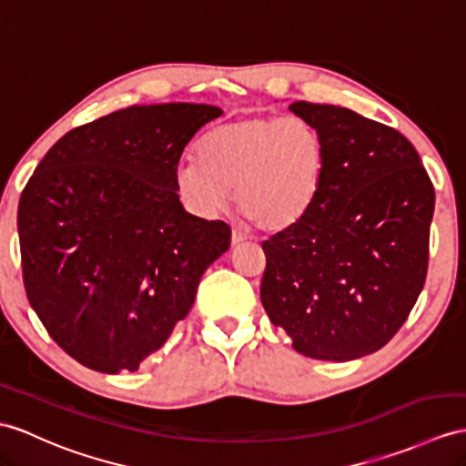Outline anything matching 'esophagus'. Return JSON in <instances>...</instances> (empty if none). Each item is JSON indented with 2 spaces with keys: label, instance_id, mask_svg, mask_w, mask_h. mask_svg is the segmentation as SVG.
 Masks as SVG:
<instances>
[{
  "label": "esophagus",
  "instance_id": "esophagus-1",
  "mask_svg": "<svg viewBox=\"0 0 466 466\" xmlns=\"http://www.w3.org/2000/svg\"><path fill=\"white\" fill-rule=\"evenodd\" d=\"M247 239H248V237L241 229H233L231 231V245H241Z\"/></svg>",
  "mask_w": 466,
  "mask_h": 466
}]
</instances>
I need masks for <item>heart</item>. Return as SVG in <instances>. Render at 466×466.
<instances>
[{
    "label": "heart",
    "mask_w": 466,
    "mask_h": 466,
    "mask_svg": "<svg viewBox=\"0 0 466 466\" xmlns=\"http://www.w3.org/2000/svg\"><path fill=\"white\" fill-rule=\"evenodd\" d=\"M326 172L322 136L299 116L255 115L211 128L199 157L176 167L174 181L186 209L211 219L231 198L257 229H290L319 201Z\"/></svg>",
    "instance_id": "heart-1"
}]
</instances>
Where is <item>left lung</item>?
<instances>
[{"mask_svg": "<svg viewBox=\"0 0 466 466\" xmlns=\"http://www.w3.org/2000/svg\"><path fill=\"white\" fill-rule=\"evenodd\" d=\"M289 108L322 136L326 172L310 213L263 243L260 302L299 354L358 360L390 342L423 290L435 189L397 130L334 105Z\"/></svg>", "mask_w": 466, "mask_h": 466, "instance_id": "left-lung-1", "label": "left lung"}]
</instances>
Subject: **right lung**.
Wrapping results in <instances>:
<instances>
[{
    "mask_svg": "<svg viewBox=\"0 0 466 466\" xmlns=\"http://www.w3.org/2000/svg\"><path fill=\"white\" fill-rule=\"evenodd\" d=\"M223 110L128 106L66 132L21 194L24 285L45 330L78 364L136 371L196 300L231 243L223 221L184 209L174 174Z\"/></svg>",
    "mask_w": 466,
    "mask_h": 466,
    "instance_id": "add662e5",
    "label": "right lung"
}]
</instances>
